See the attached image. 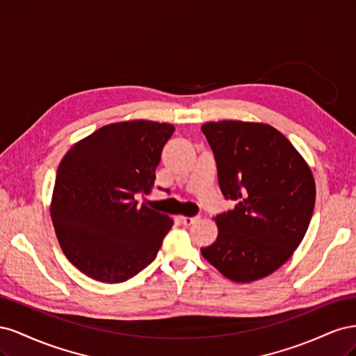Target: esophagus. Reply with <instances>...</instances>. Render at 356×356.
Listing matches in <instances>:
<instances>
[{
    "label": "esophagus",
    "instance_id": "34e87169",
    "mask_svg": "<svg viewBox=\"0 0 356 356\" xmlns=\"http://www.w3.org/2000/svg\"><path fill=\"white\" fill-rule=\"evenodd\" d=\"M199 220H200V217H197V215H196V217H184V215H179V221L184 225H191Z\"/></svg>",
    "mask_w": 356,
    "mask_h": 356
}]
</instances>
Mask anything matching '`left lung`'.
Wrapping results in <instances>:
<instances>
[{"instance_id":"1","label":"left lung","mask_w":356,"mask_h":356,"mask_svg":"<svg viewBox=\"0 0 356 356\" xmlns=\"http://www.w3.org/2000/svg\"><path fill=\"white\" fill-rule=\"evenodd\" d=\"M213 152L220 188L236 200L215 217L218 236L202 255L233 282L277 270L303 241L316 187L306 160L275 127L239 120L202 126Z\"/></svg>"}]
</instances>
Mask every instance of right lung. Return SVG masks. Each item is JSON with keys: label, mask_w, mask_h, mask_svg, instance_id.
<instances>
[{"label": "right lung", "mask_w": 356, "mask_h": 356, "mask_svg": "<svg viewBox=\"0 0 356 356\" xmlns=\"http://www.w3.org/2000/svg\"><path fill=\"white\" fill-rule=\"evenodd\" d=\"M174 131L149 120L111 123L63 156L50 203L53 227L68 260L95 281L134 277L154 260L174 224L135 199L152 193Z\"/></svg>", "instance_id": "right-lung-1"}]
</instances>
